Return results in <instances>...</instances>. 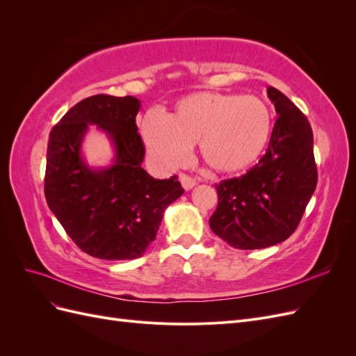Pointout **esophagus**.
<instances>
[{"mask_svg": "<svg viewBox=\"0 0 356 356\" xmlns=\"http://www.w3.org/2000/svg\"><path fill=\"white\" fill-rule=\"evenodd\" d=\"M179 181H181V186L184 187V190H191L193 187L196 186V179H193L191 177H188L186 174L179 175Z\"/></svg>", "mask_w": 356, "mask_h": 356, "instance_id": "1", "label": "esophagus"}]
</instances>
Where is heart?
Here are the masks:
<instances>
[{
    "instance_id": "1",
    "label": "heart",
    "mask_w": 356,
    "mask_h": 356,
    "mask_svg": "<svg viewBox=\"0 0 356 356\" xmlns=\"http://www.w3.org/2000/svg\"><path fill=\"white\" fill-rule=\"evenodd\" d=\"M148 153L175 168L200 144L204 163L221 174L251 166L272 134V113L254 95L199 92L177 102L174 113L148 115L141 127Z\"/></svg>"
}]
</instances>
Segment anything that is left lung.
Instances as JSON below:
<instances>
[{
    "instance_id": "obj_1",
    "label": "left lung",
    "mask_w": 356,
    "mask_h": 356,
    "mask_svg": "<svg viewBox=\"0 0 356 356\" xmlns=\"http://www.w3.org/2000/svg\"><path fill=\"white\" fill-rule=\"evenodd\" d=\"M277 118L266 154L239 178L217 184L211 230L238 250H261L286 241L303 217L318 182L314 134L306 115L267 88Z\"/></svg>"
}]
</instances>
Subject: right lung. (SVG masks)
<instances>
[{
  "label": "right lung",
  "mask_w": 356,
  "mask_h": 356,
  "mask_svg": "<svg viewBox=\"0 0 356 356\" xmlns=\"http://www.w3.org/2000/svg\"><path fill=\"white\" fill-rule=\"evenodd\" d=\"M141 102L134 96L95 95L75 104L51 129L44 195L50 211L81 251L101 260H134L154 239L166 208L182 196L177 177L154 179L141 166ZM89 124L109 136L113 163L95 170L81 144Z\"/></svg>",
  "instance_id": "right-lung-1"
}]
</instances>
